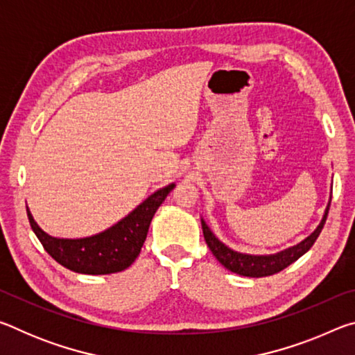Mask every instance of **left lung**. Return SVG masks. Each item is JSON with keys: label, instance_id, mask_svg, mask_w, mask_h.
Instances as JSON below:
<instances>
[{"label": "left lung", "instance_id": "1", "mask_svg": "<svg viewBox=\"0 0 355 355\" xmlns=\"http://www.w3.org/2000/svg\"><path fill=\"white\" fill-rule=\"evenodd\" d=\"M330 199H332V196H330ZM329 207H330V200L327 203L326 211H324L320 225L316 227V230L311 233L310 236L305 238L304 241H300L299 244L293 245V248H288L285 250L277 252V254H271V255H249V254H241V252L230 249L228 245H225L214 236V233L209 230V227L203 219H202V230L209 250L213 252V255L218 258V261L222 264V266L227 268L228 271L244 275V277H266V275L277 274L282 271V269L290 266L291 263H294L297 258L302 257L305 252L315 244L316 238L320 236L324 224H326Z\"/></svg>", "mask_w": 355, "mask_h": 355}]
</instances>
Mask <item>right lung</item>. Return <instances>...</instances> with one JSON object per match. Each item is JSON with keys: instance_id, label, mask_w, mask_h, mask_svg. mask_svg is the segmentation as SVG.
I'll return each instance as SVG.
<instances>
[{"instance_id": "obj_1", "label": "right lung", "mask_w": 355, "mask_h": 355, "mask_svg": "<svg viewBox=\"0 0 355 355\" xmlns=\"http://www.w3.org/2000/svg\"><path fill=\"white\" fill-rule=\"evenodd\" d=\"M173 188L175 183H171L153 192L117 224L87 238L69 239L48 235L34 220L29 208H26L28 219L44 249L64 268L91 275L120 272L131 266L141 254L150 222Z\"/></svg>"}]
</instances>
